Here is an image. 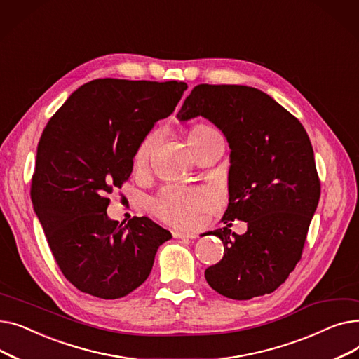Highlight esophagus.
I'll list each match as a JSON object with an SVG mask.
<instances>
[{"mask_svg": "<svg viewBox=\"0 0 359 359\" xmlns=\"http://www.w3.org/2000/svg\"><path fill=\"white\" fill-rule=\"evenodd\" d=\"M175 238H196V234L194 233H182V231H175L173 233Z\"/></svg>", "mask_w": 359, "mask_h": 359, "instance_id": "esophagus-1", "label": "esophagus"}]
</instances>
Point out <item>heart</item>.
Here are the masks:
<instances>
[{"mask_svg": "<svg viewBox=\"0 0 359 359\" xmlns=\"http://www.w3.org/2000/svg\"><path fill=\"white\" fill-rule=\"evenodd\" d=\"M214 134H217V130L208 125H195L187 130V144L194 149ZM158 138V132L153 130L140 142L134 153V158H132V163H134V167L137 170H144L148 165L149 158L153 156V151L157 147ZM211 202V194L206 192L205 189H201V187H186L172 184L164 187V189L151 201L149 208L164 222L172 224L175 227L187 229L195 224L198 214L208 208Z\"/></svg>", "mask_w": 359, "mask_h": 359, "instance_id": "heart-1", "label": "heart"}]
</instances>
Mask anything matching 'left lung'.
<instances>
[{
  "label": "left lung",
  "instance_id": "left-lung-1",
  "mask_svg": "<svg viewBox=\"0 0 359 359\" xmlns=\"http://www.w3.org/2000/svg\"><path fill=\"white\" fill-rule=\"evenodd\" d=\"M198 116L219 128L231 149L225 227L211 231L224 256L205 279L233 299L271 294L299 262L320 199L310 138L287 109L248 86H196L177 119ZM234 219L248 222L246 233H231Z\"/></svg>",
  "mask_w": 359,
  "mask_h": 359
}]
</instances>
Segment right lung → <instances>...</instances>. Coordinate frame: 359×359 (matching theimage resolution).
<instances>
[{
    "instance_id": "right-lung-1",
    "label": "right lung",
    "mask_w": 359,
    "mask_h": 359,
    "mask_svg": "<svg viewBox=\"0 0 359 359\" xmlns=\"http://www.w3.org/2000/svg\"><path fill=\"white\" fill-rule=\"evenodd\" d=\"M186 83L99 79L75 90L37 145L32 202L64 276L81 292L115 299L137 290L170 231L147 217L119 224L107 198L132 173L154 123L172 115Z\"/></svg>"
}]
</instances>
